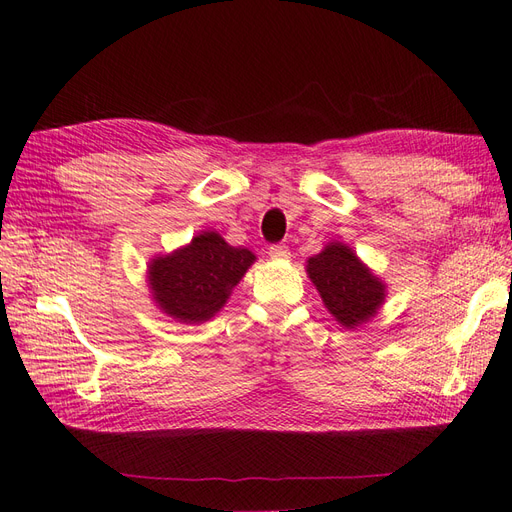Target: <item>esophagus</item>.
Wrapping results in <instances>:
<instances>
[{
    "instance_id": "34e87169",
    "label": "esophagus",
    "mask_w": 512,
    "mask_h": 512,
    "mask_svg": "<svg viewBox=\"0 0 512 512\" xmlns=\"http://www.w3.org/2000/svg\"><path fill=\"white\" fill-rule=\"evenodd\" d=\"M269 256H271L273 260H286V258L290 256V252H288V247H286V245H282V243H275V245H271V247H269Z\"/></svg>"
}]
</instances>
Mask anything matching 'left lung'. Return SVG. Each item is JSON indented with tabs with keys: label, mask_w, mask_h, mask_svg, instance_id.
I'll use <instances>...</instances> for the list:
<instances>
[{
	"label": "left lung",
	"mask_w": 512,
	"mask_h": 512,
	"mask_svg": "<svg viewBox=\"0 0 512 512\" xmlns=\"http://www.w3.org/2000/svg\"><path fill=\"white\" fill-rule=\"evenodd\" d=\"M308 275L325 308L344 327H357L375 316L385 299V286L342 243H329L308 260Z\"/></svg>",
	"instance_id": "left-lung-1"
}]
</instances>
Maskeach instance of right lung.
Returning a JSON list of instances; mask_svg holds the SVG:
<instances>
[{
	"label": "right lung",
	"mask_w": 512,
	"mask_h": 512,
	"mask_svg": "<svg viewBox=\"0 0 512 512\" xmlns=\"http://www.w3.org/2000/svg\"><path fill=\"white\" fill-rule=\"evenodd\" d=\"M254 260L250 250L228 245L217 232H202L183 250L150 262L148 282L165 314L202 323L222 310Z\"/></svg>",
	"instance_id": "1"
}]
</instances>
